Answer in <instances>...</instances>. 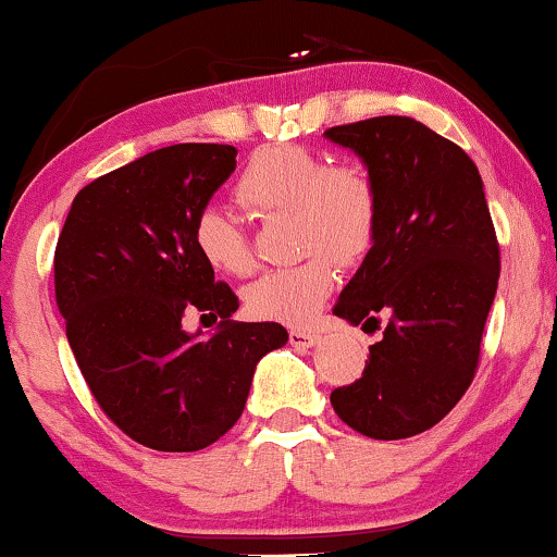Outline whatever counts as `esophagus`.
Listing matches in <instances>:
<instances>
[{"label": "esophagus", "mask_w": 557, "mask_h": 557, "mask_svg": "<svg viewBox=\"0 0 557 557\" xmlns=\"http://www.w3.org/2000/svg\"><path fill=\"white\" fill-rule=\"evenodd\" d=\"M290 344L298 349H311L319 344V334H313V331H302V329H293L290 331Z\"/></svg>", "instance_id": "1"}]
</instances>
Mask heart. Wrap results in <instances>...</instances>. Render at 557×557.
Wrapping results in <instances>:
<instances>
[{"instance_id": "1", "label": "heart", "mask_w": 557, "mask_h": 557, "mask_svg": "<svg viewBox=\"0 0 557 557\" xmlns=\"http://www.w3.org/2000/svg\"><path fill=\"white\" fill-rule=\"evenodd\" d=\"M236 200L257 215L290 213L302 262L264 272L246 285L244 306L259 321L302 326L334 290L339 264L368 255L377 231V193L360 166H329L321 153L298 144L255 151L236 185ZM197 255L210 270L242 277L255 257L242 226L228 213L208 208L193 228Z\"/></svg>"}]
</instances>
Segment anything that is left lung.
<instances>
[{
  "label": "left lung",
  "mask_w": 557,
  "mask_h": 557,
  "mask_svg": "<svg viewBox=\"0 0 557 557\" xmlns=\"http://www.w3.org/2000/svg\"><path fill=\"white\" fill-rule=\"evenodd\" d=\"M331 144L362 159L377 231L334 313L377 329L364 372L331 393L344 424L372 440L432 429L473 383L498 285L483 180L460 146L404 115L336 125Z\"/></svg>",
  "instance_id": "left-lung-1"
}]
</instances>
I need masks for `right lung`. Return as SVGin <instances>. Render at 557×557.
<instances>
[{"label": "right lung", "mask_w": 557, "mask_h": 557, "mask_svg": "<svg viewBox=\"0 0 557 557\" xmlns=\"http://www.w3.org/2000/svg\"><path fill=\"white\" fill-rule=\"evenodd\" d=\"M236 153L177 144L104 174L74 197L55 244V302L91 396L159 453L221 440L242 417L257 362L287 342L280 323L231 321L238 298L193 242ZM193 307L222 319L210 341L181 326Z\"/></svg>", "instance_id": "1"}]
</instances>
